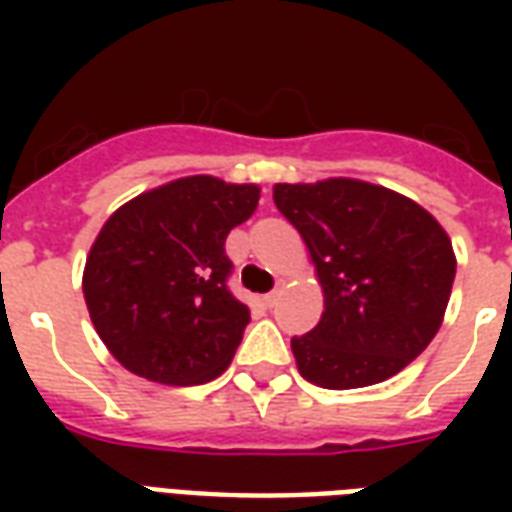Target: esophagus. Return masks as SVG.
Segmentation results:
<instances>
[{
	"label": "esophagus",
	"mask_w": 512,
	"mask_h": 512,
	"mask_svg": "<svg viewBox=\"0 0 512 512\" xmlns=\"http://www.w3.org/2000/svg\"><path fill=\"white\" fill-rule=\"evenodd\" d=\"M277 299H279V288H277V290H271V293H268V296H266V304H268V307H274V304H277Z\"/></svg>",
	"instance_id": "34e87169"
}]
</instances>
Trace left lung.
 <instances>
[{"mask_svg": "<svg viewBox=\"0 0 512 512\" xmlns=\"http://www.w3.org/2000/svg\"><path fill=\"white\" fill-rule=\"evenodd\" d=\"M279 213L299 230L323 290V315L290 348L323 389L397 376L439 332L455 252L436 216L406 194L356 178L277 183Z\"/></svg>", "mask_w": 512, "mask_h": 512, "instance_id": "8db88e82", "label": "left lung"}]
</instances>
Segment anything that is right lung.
I'll return each instance as SVG.
<instances>
[{
  "label": "right lung",
  "instance_id": "1",
  "mask_svg": "<svg viewBox=\"0 0 512 512\" xmlns=\"http://www.w3.org/2000/svg\"><path fill=\"white\" fill-rule=\"evenodd\" d=\"M257 183L189 175L136 194L95 235L82 290L95 332L128 373L167 386L222 376L249 310L227 290L224 241Z\"/></svg>",
  "mask_w": 512,
  "mask_h": 512
}]
</instances>
